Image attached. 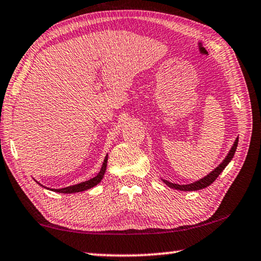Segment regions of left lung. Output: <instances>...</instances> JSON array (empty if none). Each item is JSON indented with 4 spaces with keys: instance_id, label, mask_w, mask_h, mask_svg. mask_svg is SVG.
<instances>
[{
    "instance_id": "left-lung-1",
    "label": "left lung",
    "mask_w": 261,
    "mask_h": 261,
    "mask_svg": "<svg viewBox=\"0 0 261 261\" xmlns=\"http://www.w3.org/2000/svg\"><path fill=\"white\" fill-rule=\"evenodd\" d=\"M237 146H238V138L236 139L234 144H233V145H232L231 150L228 151V153H227L226 157H225L224 161L221 162L220 164L218 165L217 168L212 171V172H210L207 176H205L204 178H201V179H199V180L191 182V184H186V185L174 184V182H170V181L164 180V179H162V180L164 181L165 184L169 186V188L179 190V191H197V190H201V189L207 188V186L211 185L212 182L217 179L218 176H219V174L223 172V170L226 168V166L228 165V163H230L232 161V158L234 157Z\"/></svg>"
}]
</instances>
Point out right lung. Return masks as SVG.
I'll use <instances>...</instances> for the list:
<instances>
[{
  "instance_id": "right-lung-1",
  "label": "right lung",
  "mask_w": 261,
  "mask_h": 261,
  "mask_svg": "<svg viewBox=\"0 0 261 261\" xmlns=\"http://www.w3.org/2000/svg\"><path fill=\"white\" fill-rule=\"evenodd\" d=\"M107 163H108V154L106 155V158H104V162H103V165L102 168H100V171L98 172L97 176H95L91 179L89 180H85V181H82L80 184H76V185H71V186H68V188H63V189H51V191L54 192H60V193H75V192H82V191H85V190H89L93 188V186H96L98 182H100V180L103 179L104 177V173H106L107 171ZM37 184H40V182L37 181ZM41 186H43L42 184H40ZM45 188V186H43ZM46 189V188H45Z\"/></svg>"
}]
</instances>
